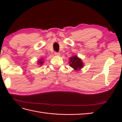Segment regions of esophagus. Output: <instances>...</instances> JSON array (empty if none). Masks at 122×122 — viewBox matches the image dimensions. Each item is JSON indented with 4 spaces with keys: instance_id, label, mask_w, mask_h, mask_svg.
<instances>
[{
    "instance_id": "34e87169",
    "label": "esophagus",
    "mask_w": 122,
    "mask_h": 122,
    "mask_svg": "<svg viewBox=\"0 0 122 122\" xmlns=\"http://www.w3.org/2000/svg\"><path fill=\"white\" fill-rule=\"evenodd\" d=\"M54 54H55V55L56 56H60V53L59 52H56L55 53H54Z\"/></svg>"
}]
</instances>
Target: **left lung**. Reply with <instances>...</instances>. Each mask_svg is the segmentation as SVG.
<instances>
[{
    "mask_svg": "<svg viewBox=\"0 0 122 122\" xmlns=\"http://www.w3.org/2000/svg\"><path fill=\"white\" fill-rule=\"evenodd\" d=\"M70 66L73 68L75 70H80L83 66V64L81 60L76 56H73L71 57L70 58Z\"/></svg>",
    "mask_w": 122,
    "mask_h": 122,
    "instance_id": "1",
    "label": "left lung"
}]
</instances>
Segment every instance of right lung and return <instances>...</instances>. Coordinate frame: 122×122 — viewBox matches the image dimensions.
Here are the masks:
<instances>
[{
    "label": "right lung",
    "mask_w": 122,
    "mask_h": 122,
    "mask_svg": "<svg viewBox=\"0 0 122 122\" xmlns=\"http://www.w3.org/2000/svg\"><path fill=\"white\" fill-rule=\"evenodd\" d=\"M38 64H40V65H42V64L43 63V61H42V59L41 60H40L38 62Z\"/></svg>",
    "instance_id": "1"
}]
</instances>
